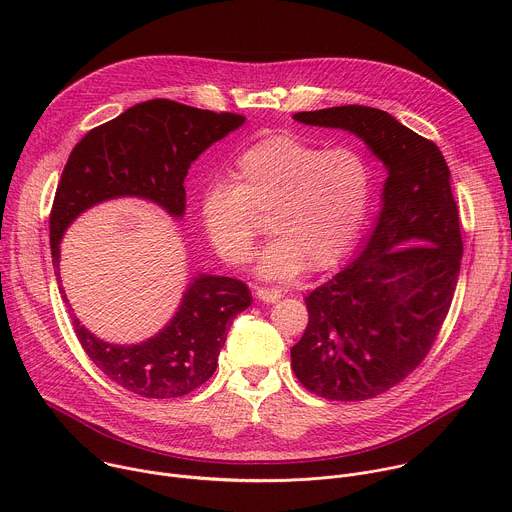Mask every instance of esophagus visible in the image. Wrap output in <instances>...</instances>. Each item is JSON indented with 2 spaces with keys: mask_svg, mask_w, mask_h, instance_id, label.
<instances>
[{
  "mask_svg": "<svg viewBox=\"0 0 512 512\" xmlns=\"http://www.w3.org/2000/svg\"><path fill=\"white\" fill-rule=\"evenodd\" d=\"M255 296L267 304L271 302H277L281 298V289H275V287H263V285H257L255 287Z\"/></svg>",
  "mask_w": 512,
  "mask_h": 512,
  "instance_id": "1",
  "label": "esophagus"
}]
</instances>
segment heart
Instances as JSON below:
<instances>
[{
    "label": "heart",
    "instance_id": "1",
    "mask_svg": "<svg viewBox=\"0 0 512 512\" xmlns=\"http://www.w3.org/2000/svg\"><path fill=\"white\" fill-rule=\"evenodd\" d=\"M231 178L202 188L206 237L227 263L243 265L269 214L275 239L261 253L259 271L271 279L340 263L369 212L371 170L350 148L322 150L296 135H271L237 156Z\"/></svg>",
    "mask_w": 512,
    "mask_h": 512
}]
</instances>
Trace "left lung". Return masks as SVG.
Returning <instances> with one entry per match:
<instances>
[{
	"mask_svg": "<svg viewBox=\"0 0 512 512\" xmlns=\"http://www.w3.org/2000/svg\"><path fill=\"white\" fill-rule=\"evenodd\" d=\"M294 117L356 133L389 170L371 239L306 296L308 326L291 348V369L310 393L373 399L419 367L452 306L464 247L450 168L431 139L381 109L342 105Z\"/></svg>",
	"mask_w": 512,
	"mask_h": 512,
	"instance_id": "left-lung-1",
	"label": "left lung"
}]
</instances>
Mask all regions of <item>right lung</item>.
<instances>
[{"label":"right lung","instance_id":"right-lung-1","mask_svg":"<svg viewBox=\"0 0 512 512\" xmlns=\"http://www.w3.org/2000/svg\"><path fill=\"white\" fill-rule=\"evenodd\" d=\"M243 121L239 113L152 99L93 127L72 148L50 210L56 279L60 237L83 210L107 198L139 196L158 202L172 216H182L190 164ZM251 300L241 279L200 275L186 289L174 320L148 342L107 344L85 330L75 314L72 328L87 356L113 383L145 399H172L188 395L212 377L235 316L247 310Z\"/></svg>","mask_w":512,"mask_h":512}]
</instances>
